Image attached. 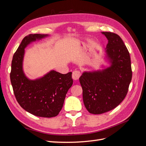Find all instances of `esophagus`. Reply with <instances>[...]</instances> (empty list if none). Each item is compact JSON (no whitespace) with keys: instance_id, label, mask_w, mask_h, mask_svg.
Returning a JSON list of instances; mask_svg holds the SVG:
<instances>
[{"instance_id":"esophagus-1","label":"esophagus","mask_w":146,"mask_h":146,"mask_svg":"<svg viewBox=\"0 0 146 146\" xmlns=\"http://www.w3.org/2000/svg\"><path fill=\"white\" fill-rule=\"evenodd\" d=\"M80 76V72L78 71V70H74V71L72 72V77L74 79V80H77Z\"/></svg>"}]
</instances>
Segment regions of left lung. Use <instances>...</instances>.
<instances>
[{
    "mask_svg": "<svg viewBox=\"0 0 146 146\" xmlns=\"http://www.w3.org/2000/svg\"><path fill=\"white\" fill-rule=\"evenodd\" d=\"M108 39L100 69L85 70L79 78L83 89V100L90 113L110 111L124 99L131 80L129 52L117 34L101 32Z\"/></svg>",
    "mask_w": 146,
    "mask_h": 146,
    "instance_id": "8db88e82",
    "label": "left lung"
}]
</instances>
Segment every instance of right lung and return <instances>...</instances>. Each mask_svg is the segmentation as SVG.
<instances>
[{
    "label": "right lung",
    "mask_w": 146,
    "mask_h": 146,
    "mask_svg": "<svg viewBox=\"0 0 146 146\" xmlns=\"http://www.w3.org/2000/svg\"><path fill=\"white\" fill-rule=\"evenodd\" d=\"M49 36L30 34L24 37L13 55L10 73L13 91L21 107L35 116L43 117L58 115L73 83L72 72L62 74L51 70L35 79H30L25 75L23 68L25 48Z\"/></svg>",
    "instance_id": "right-lung-1"
}]
</instances>
